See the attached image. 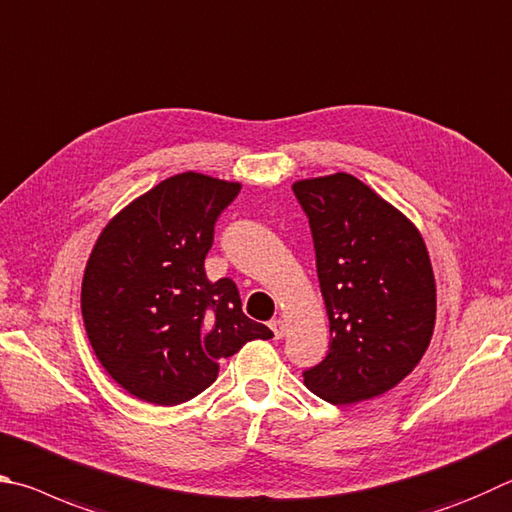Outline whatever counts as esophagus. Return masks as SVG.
<instances>
[{
	"instance_id": "esophagus-1",
	"label": "esophagus",
	"mask_w": 512,
	"mask_h": 512,
	"mask_svg": "<svg viewBox=\"0 0 512 512\" xmlns=\"http://www.w3.org/2000/svg\"><path fill=\"white\" fill-rule=\"evenodd\" d=\"M270 328H272V333H274L276 339H281L285 335V321L283 319H272Z\"/></svg>"
}]
</instances>
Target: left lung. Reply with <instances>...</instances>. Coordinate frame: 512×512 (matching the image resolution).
<instances>
[{"mask_svg":"<svg viewBox=\"0 0 512 512\" xmlns=\"http://www.w3.org/2000/svg\"><path fill=\"white\" fill-rule=\"evenodd\" d=\"M306 211L330 321V351L303 373L333 405L382 396L416 369L436 321L425 240L407 215L348 173L292 184Z\"/></svg>","mask_w":512,"mask_h":512,"instance_id":"left-lung-1","label":"left lung"}]
</instances>
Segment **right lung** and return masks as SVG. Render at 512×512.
<instances>
[{
    "mask_svg": "<svg viewBox=\"0 0 512 512\" xmlns=\"http://www.w3.org/2000/svg\"><path fill=\"white\" fill-rule=\"evenodd\" d=\"M238 182L179 173L105 224L80 292L85 330L116 384L173 407L211 387L220 360L272 330L242 312L231 279L209 281L204 258Z\"/></svg>",
    "mask_w": 512,
    "mask_h": 512,
    "instance_id": "obj_1",
    "label": "right lung"
}]
</instances>
